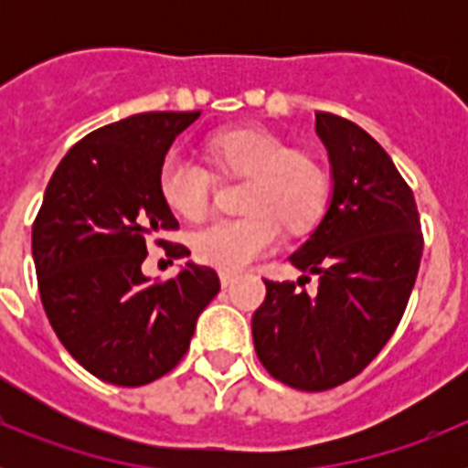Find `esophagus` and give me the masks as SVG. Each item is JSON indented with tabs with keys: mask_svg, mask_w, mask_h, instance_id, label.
<instances>
[{
	"mask_svg": "<svg viewBox=\"0 0 468 468\" xmlns=\"http://www.w3.org/2000/svg\"><path fill=\"white\" fill-rule=\"evenodd\" d=\"M237 279H239V274H234V271H220V283L225 285V288H227V285L234 283Z\"/></svg>",
	"mask_w": 468,
	"mask_h": 468,
	"instance_id": "1",
	"label": "esophagus"
}]
</instances>
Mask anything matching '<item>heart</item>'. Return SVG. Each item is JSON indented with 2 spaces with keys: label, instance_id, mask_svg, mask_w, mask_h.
Masks as SVG:
<instances>
[{
  "label": "heart",
  "instance_id": "heart-1",
  "mask_svg": "<svg viewBox=\"0 0 468 468\" xmlns=\"http://www.w3.org/2000/svg\"><path fill=\"white\" fill-rule=\"evenodd\" d=\"M206 168L166 159L156 189L171 213L204 222L218 183H243L239 210L243 218L222 220L192 239L198 262L220 271H239L271 250L283 229L302 237L318 225L330 194V176L314 152L291 147L264 128H229L206 138Z\"/></svg>",
  "mask_w": 468,
  "mask_h": 468
}]
</instances>
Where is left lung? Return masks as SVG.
<instances>
[{
  "mask_svg": "<svg viewBox=\"0 0 468 468\" xmlns=\"http://www.w3.org/2000/svg\"><path fill=\"white\" fill-rule=\"evenodd\" d=\"M316 133L333 166V201L291 255L307 274L297 285L316 274V292L262 279L267 297L253 314L260 363L300 391L340 387L366 370L399 328L424 250L415 194L382 144L330 112H316Z\"/></svg>",
  "mask_w": 468,
  "mask_h": 468,
  "instance_id": "obj_1",
  "label": "left lung"
}]
</instances>
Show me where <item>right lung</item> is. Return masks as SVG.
Here are the masks:
<instances>
[{
	"mask_svg": "<svg viewBox=\"0 0 468 468\" xmlns=\"http://www.w3.org/2000/svg\"><path fill=\"white\" fill-rule=\"evenodd\" d=\"M201 112H144L107 123L69 147L32 222V258L48 324L90 375L143 387L187 354L198 314L220 291L210 267L189 262L166 281L140 264L147 243L183 260L189 248L161 239L177 220L156 176L168 147Z\"/></svg>",
	"mask_w": 468,
	"mask_h": 468,
	"instance_id": "right-lung-1",
	"label": "right lung"
}]
</instances>
